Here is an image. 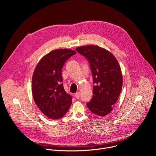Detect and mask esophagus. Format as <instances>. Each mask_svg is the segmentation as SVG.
I'll use <instances>...</instances> for the list:
<instances>
[{
    "label": "esophagus",
    "mask_w": 156,
    "mask_h": 156,
    "mask_svg": "<svg viewBox=\"0 0 156 156\" xmlns=\"http://www.w3.org/2000/svg\"><path fill=\"white\" fill-rule=\"evenodd\" d=\"M75 97H76L77 99H79V98H80V93L79 92H77V93H75Z\"/></svg>",
    "instance_id": "34e87169"
}]
</instances>
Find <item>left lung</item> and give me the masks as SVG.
Returning a JSON list of instances; mask_svg holds the SVG:
<instances>
[{
  "instance_id": "1",
  "label": "left lung",
  "mask_w": 156,
  "mask_h": 156,
  "mask_svg": "<svg viewBox=\"0 0 156 156\" xmlns=\"http://www.w3.org/2000/svg\"><path fill=\"white\" fill-rule=\"evenodd\" d=\"M76 51L88 60L93 76V96L86 105L94 114L104 117L112 112L122 91L120 66L112 53L98 46H81Z\"/></svg>"
}]
</instances>
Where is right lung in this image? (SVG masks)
Here are the masks:
<instances>
[{
	"label": "right lung",
	"mask_w": 156,
	"mask_h": 156,
	"mask_svg": "<svg viewBox=\"0 0 156 156\" xmlns=\"http://www.w3.org/2000/svg\"><path fill=\"white\" fill-rule=\"evenodd\" d=\"M73 50L62 49L52 51L44 55L37 63L32 78L34 101L41 112L49 119L62 118L72 102V97L63 88L62 69Z\"/></svg>",
	"instance_id": "add662e5"
}]
</instances>
